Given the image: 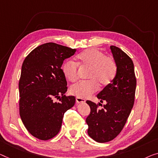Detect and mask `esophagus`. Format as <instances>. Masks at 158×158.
Segmentation results:
<instances>
[{
	"label": "esophagus",
	"instance_id": "esophagus-1",
	"mask_svg": "<svg viewBox=\"0 0 158 158\" xmlns=\"http://www.w3.org/2000/svg\"><path fill=\"white\" fill-rule=\"evenodd\" d=\"M76 102L77 103H83L86 102L85 99H84V98H79V97H77L76 98Z\"/></svg>",
	"mask_w": 158,
	"mask_h": 158
}]
</instances>
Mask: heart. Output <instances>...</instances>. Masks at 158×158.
<instances>
[{
  "label": "heart",
  "mask_w": 158,
  "mask_h": 158,
  "mask_svg": "<svg viewBox=\"0 0 158 158\" xmlns=\"http://www.w3.org/2000/svg\"><path fill=\"white\" fill-rule=\"evenodd\" d=\"M77 62L71 60L64 62L62 69L68 81L74 82L78 79V66L83 69H88L86 79L72 85L69 92L79 98H87L95 93L98 86L105 87L111 83L116 74L117 67L112 57L106 56L97 49H89L79 53L76 57Z\"/></svg>",
  "instance_id": "heart-1"
}]
</instances>
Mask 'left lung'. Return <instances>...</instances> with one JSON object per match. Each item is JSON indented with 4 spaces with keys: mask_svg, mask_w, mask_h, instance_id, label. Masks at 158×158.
Returning a JSON list of instances; mask_svg holds the SVG:
<instances>
[{
    "mask_svg": "<svg viewBox=\"0 0 158 158\" xmlns=\"http://www.w3.org/2000/svg\"><path fill=\"white\" fill-rule=\"evenodd\" d=\"M116 62L117 71L109 85L96 96L102 106L86 101L91 109L86 118L88 134L98 143H106L121 133L131 114L135 101L136 78L134 65L127 54L116 46L110 47ZM102 105V109H98Z\"/></svg>",
    "mask_w": 158,
    "mask_h": 158,
    "instance_id": "1",
    "label": "left lung"
}]
</instances>
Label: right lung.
<instances>
[{
	"instance_id": "add662e5",
	"label": "right lung",
	"mask_w": 158,
	"mask_h": 158,
	"mask_svg": "<svg viewBox=\"0 0 158 158\" xmlns=\"http://www.w3.org/2000/svg\"><path fill=\"white\" fill-rule=\"evenodd\" d=\"M76 49L48 42L34 49L23 63L19 81L20 116L28 132L47 140L60 131L64 113L75 97L66 96L67 83L61 69ZM57 98L60 102H55Z\"/></svg>"
}]
</instances>
